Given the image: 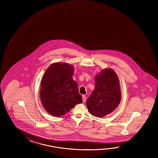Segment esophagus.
Wrapping results in <instances>:
<instances>
[{"mask_svg": "<svg viewBox=\"0 0 158 158\" xmlns=\"http://www.w3.org/2000/svg\"><path fill=\"white\" fill-rule=\"evenodd\" d=\"M86 99H87V98H86V96L82 95V100H83V102H86Z\"/></svg>", "mask_w": 158, "mask_h": 158, "instance_id": "obj_1", "label": "esophagus"}]
</instances>
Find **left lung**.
<instances>
[{"instance_id": "obj_1", "label": "left lung", "mask_w": 158, "mask_h": 158, "mask_svg": "<svg viewBox=\"0 0 158 158\" xmlns=\"http://www.w3.org/2000/svg\"><path fill=\"white\" fill-rule=\"evenodd\" d=\"M95 88L86 101V105L93 116L102 118L115 110L121 98L120 82L111 69H103L96 76Z\"/></svg>"}]
</instances>
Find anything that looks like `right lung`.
<instances>
[{"label":"right lung","instance_id":"obj_1","mask_svg":"<svg viewBox=\"0 0 158 158\" xmlns=\"http://www.w3.org/2000/svg\"><path fill=\"white\" fill-rule=\"evenodd\" d=\"M73 67L67 63H54L41 81L40 100L44 108L55 117L63 116L82 102L77 83L73 80Z\"/></svg>","mask_w":158,"mask_h":158}]
</instances>
